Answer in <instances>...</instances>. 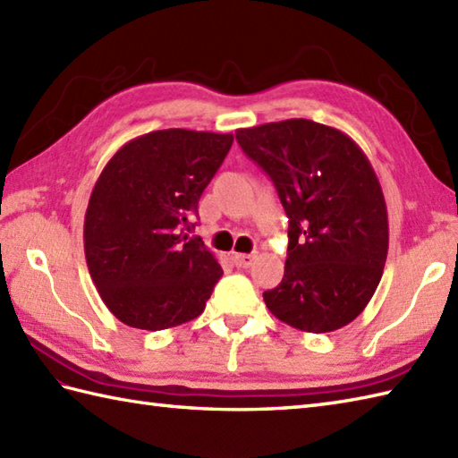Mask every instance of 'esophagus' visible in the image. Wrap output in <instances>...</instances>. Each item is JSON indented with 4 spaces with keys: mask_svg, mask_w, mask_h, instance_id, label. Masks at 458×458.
Listing matches in <instances>:
<instances>
[{
    "mask_svg": "<svg viewBox=\"0 0 458 458\" xmlns=\"http://www.w3.org/2000/svg\"><path fill=\"white\" fill-rule=\"evenodd\" d=\"M254 254H234L232 256V261H234V266L240 269H248L251 264H254Z\"/></svg>",
    "mask_w": 458,
    "mask_h": 458,
    "instance_id": "esophagus-1",
    "label": "esophagus"
}]
</instances>
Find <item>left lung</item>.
Here are the masks:
<instances>
[{
  "label": "left lung",
  "instance_id": "left-lung-1",
  "mask_svg": "<svg viewBox=\"0 0 458 458\" xmlns=\"http://www.w3.org/2000/svg\"><path fill=\"white\" fill-rule=\"evenodd\" d=\"M274 181L289 218L271 315L305 333H330L362 313L382 279L390 228L382 187L364 151L336 128L303 118L236 131Z\"/></svg>",
  "mask_w": 458,
  "mask_h": 458
}]
</instances>
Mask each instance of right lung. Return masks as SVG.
Listing matches in <instances>:
<instances>
[{"instance_id": "1", "label": "right lung", "mask_w": 458, "mask_h": 458, "mask_svg": "<svg viewBox=\"0 0 458 458\" xmlns=\"http://www.w3.org/2000/svg\"><path fill=\"white\" fill-rule=\"evenodd\" d=\"M234 135L159 130L114 153L84 216V254L102 301L123 325L163 330L197 318L222 267L192 236L202 191Z\"/></svg>"}]
</instances>
